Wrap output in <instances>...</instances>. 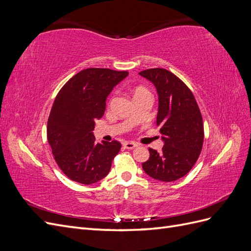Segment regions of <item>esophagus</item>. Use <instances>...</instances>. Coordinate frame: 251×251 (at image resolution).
I'll use <instances>...</instances> for the list:
<instances>
[{
  "label": "esophagus",
  "instance_id": "1",
  "mask_svg": "<svg viewBox=\"0 0 251 251\" xmlns=\"http://www.w3.org/2000/svg\"><path fill=\"white\" fill-rule=\"evenodd\" d=\"M124 147H125L126 149L132 150V149H134V148H136V147H138V144L136 143V142H132V141H126V142L124 143Z\"/></svg>",
  "mask_w": 251,
  "mask_h": 251
}]
</instances>
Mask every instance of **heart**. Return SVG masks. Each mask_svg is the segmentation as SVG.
Returning a JSON list of instances; mask_svg holds the SVG:
<instances>
[{"instance_id": "1", "label": "heart", "mask_w": 251, "mask_h": 251, "mask_svg": "<svg viewBox=\"0 0 251 251\" xmlns=\"http://www.w3.org/2000/svg\"><path fill=\"white\" fill-rule=\"evenodd\" d=\"M141 94H150V93H149V91L143 87H137L134 90V96H138Z\"/></svg>"}]
</instances>
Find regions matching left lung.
I'll list each match as a JSON object with an SVG mask.
<instances>
[{
	"label": "left lung",
	"mask_w": 251,
	"mask_h": 251,
	"mask_svg": "<svg viewBox=\"0 0 251 251\" xmlns=\"http://www.w3.org/2000/svg\"><path fill=\"white\" fill-rule=\"evenodd\" d=\"M139 74L157 89L156 125L164 141L161 153L149 149L150 158L142 169L156 180L175 181L185 176L200 156L204 140L201 112L192 91L171 71L153 68Z\"/></svg>",
	"instance_id": "left-lung-1"
}]
</instances>
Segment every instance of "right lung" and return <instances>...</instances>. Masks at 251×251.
Returning a JSON list of instances; mask_svg holds the SVG:
<instances>
[{
    "label": "right lung",
    "instance_id": "obj_1",
    "mask_svg": "<svg viewBox=\"0 0 251 251\" xmlns=\"http://www.w3.org/2000/svg\"><path fill=\"white\" fill-rule=\"evenodd\" d=\"M127 74L88 68L57 93L48 118L47 139L59 169L71 180L88 185L109 174L121 144L116 140L96 143L93 130L95 121L103 116L108 95Z\"/></svg>",
    "mask_w": 251,
    "mask_h": 251
}]
</instances>
